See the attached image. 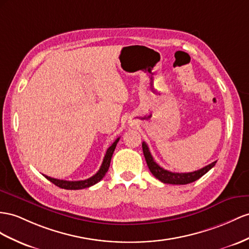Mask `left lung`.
I'll return each mask as SVG.
<instances>
[{"label": "left lung", "mask_w": 249, "mask_h": 249, "mask_svg": "<svg viewBox=\"0 0 249 249\" xmlns=\"http://www.w3.org/2000/svg\"><path fill=\"white\" fill-rule=\"evenodd\" d=\"M142 148H143V154L145 157L146 163H147V166L150 170V173L154 175L158 180L165 184H175V185H185V184L193 183L200 179L202 176L205 175L207 171L212 169L216 161L213 162L212 164L207 165V166L203 167L199 170L193 171V173H173V171H168L162 167L159 166V165L154 161V158H152L149 148L147 144L145 142L142 143Z\"/></svg>", "instance_id": "left-lung-1"}]
</instances>
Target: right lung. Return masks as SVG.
Segmentation results:
<instances>
[{
    "instance_id": "right-lung-1",
    "label": "right lung",
    "mask_w": 249,
    "mask_h": 249,
    "mask_svg": "<svg viewBox=\"0 0 249 249\" xmlns=\"http://www.w3.org/2000/svg\"><path fill=\"white\" fill-rule=\"evenodd\" d=\"M120 138H118L116 141L112 143V145L110 146L109 148L107 149L106 155L104 157L103 163H102L101 167L99 169V171L94 176H92L91 178L86 180H82V181H65V180H59V179H54V178H50L48 176H45V178L47 180H49L52 183H53L54 185H56L60 188H64V189H70V190H75V189H83V188H87L90 187L94 184H97L98 182H100L103 177L105 176V174L107 173L108 168H109L110 165V161H111V157L114 149H116V146L119 142Z\"/></svg>"
}]
</instances>
